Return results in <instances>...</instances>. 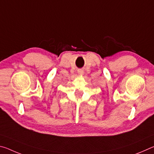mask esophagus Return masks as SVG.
Returning <instances> with one entry per match:
<instances>
[{"instance_id": "34e87169", "label": "esophagus", "mask_w": 154, "mask_h": 154, "mask_svg": "<svg viewBox=\"0 0 154 154\" xmlns=\"http://www.w3.org/2000/svg\"><path fill=\"white\" fill-rule=\"evenodd\" d=\"M78 73H79V75H83V71L82 69H80V70H79V71H78Z\"/></svg>"}]
</instances>
